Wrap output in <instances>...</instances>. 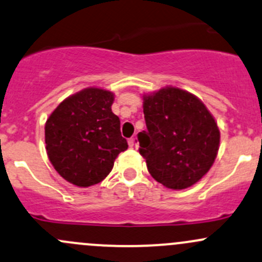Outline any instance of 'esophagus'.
I'll use <instances>...</instances> for the list:
<instances>
[{
	"label": "esophagus",
	"mask_w": 262,
	"mask_h": 262,
	"mask_svg": "<svg viewBox=\"0 0 262 262\" xmlns=\"http://www.w3.org/2000/svg\"><path fill=\"white\" fill-rule=\"evenodd\" d=\"M134 144H136V139H134V138L128 139V145H129V147L133 148V147H134Z\"/></svg>",
	"instance_id": "34e87169"
}]
</instances>
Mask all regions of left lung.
<instances>
[{
    "instance_id": "8db88e82",
    "label": "left lung",
    "mask_w": 262,
    "mask_h": 262,
    "mask_svg": "<svg viewBox=\"0 0 262 262\" xmlns=\"http://www.w3.org/2000/svg\"><path fill=\"white\" fill-rule=\"evenodd\" d=\"M143 99L147 130L138 133V142L148 170L167 188L193 186L219 152L213 117L200 99L178 88H164Z\"/></svg>"
}]
</instances>
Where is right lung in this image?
<instances>
[{"instance_id": "right-lung-1", "label": "right lung", "mask_w": 262, "mask_h": 262, "mask_svg": "<svg viewBox=\"0 0 262 262\" xmlns=\"http://www.w3.org/2000/svg\"><path fill=\"white\" fill-rule=\"evenodd\" d=\"M113 100L108 90L89 88L65 99L46 120L49 159L57 173L75 186L103 181L118 154L128 148L119 118L112 112Z\"/></svg>"}]
</instances>
